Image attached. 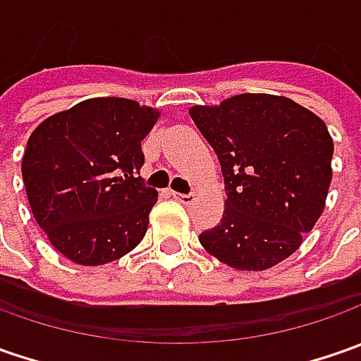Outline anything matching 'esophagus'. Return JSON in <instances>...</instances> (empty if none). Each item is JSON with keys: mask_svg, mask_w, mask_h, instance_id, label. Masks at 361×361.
<instances>
[{"mask_svg": "<svg viewBox=\"0 0 361 361\" xmlns=\"http://www.w3.org/2000/svg\"><path fill=\"white\" fill-rule=\"evenodd\" d=\"M173 197L176 201H180L183 204H190V202L195 201V195L192 192H188V195H183V192H173Z\"/></svg>", "mask_w": 361, "mask_h": 361, "instance_id": "1", "label": "esophagus"}]
</instances>
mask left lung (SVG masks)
<instances>
[{"label":"left lung","instance_id":"obj_1","mask_svg":"<svg viewBox=\"0 0 361 361\" xmlns=\"http://www.w3.org/2000/svg\"><path fill=\"white\" fill-rule=\"evenodd\" d=\"M225 176L221 223L199 235L221 263L265 271L295 253L322 216L334 140L319 116L285 96L239 94L188 110Z\"/></svg>","mask_w":361,"mask_h":361}]
</instances>
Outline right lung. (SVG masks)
Here are the masks:
<instances>
[{
  "label": "right lung",
  "mask_w": 361,
  "mask_h": 361,
  "mask_svg": "<svg viewBox=\"0 0 361 361\" xmlns=\"http://www.w3.org/2000/svg\"><path fill=\"white\" fill-rule=\"evenodd\" d=\"M159 116L126 98H90L32 132L21 160L27 201L70 261L104 265L142 241L159 192L138 176L140 142Z\"/></svg>",
  "instance_id": "right-lung-1"
}]
</instances>
